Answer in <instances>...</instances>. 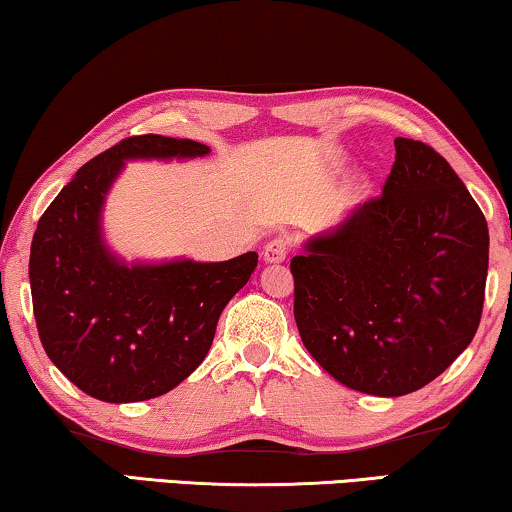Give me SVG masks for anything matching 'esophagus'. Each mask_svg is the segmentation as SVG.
I'll return each instance as SVG.
<instances>
[{
	"label": "esophagus",
	"instance_id": "1",
	"mask_svg": "<svg viewBox=\"0 0 512 512\" xmlns=\"http://www.w3.org/2000/svg\"><path fill=\"white\" fill-rule=\"evenodd\" d=\"M287 253H289L287 241L282 239V236H276V239H271L269 243H266L262 250V257L266 264H280V262H285Z\"/></svg>",
	"mask_w": 512,
	"mask_h": 512
}]
</instances>
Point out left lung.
<instances>
[{"label": "left lung", "mask_w": 512, "mask_h": 512, "mask_svg": "<svg viewBox=\"0 0 512 512\" xmlns=\"http://www.w3.org/2000/svg\"><path fill=\"white\" fill-rule=\"evenodd\" d=\"M487 259L485 216L448 160L395 137L381 195L292 257L303 345L347 388L414 393L474 340Z\"/></svg>", "instance_id": "8db88e82"}]
</instances>
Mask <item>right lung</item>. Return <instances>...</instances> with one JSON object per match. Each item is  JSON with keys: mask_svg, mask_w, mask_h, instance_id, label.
Masks as SVG:
<instances>
[{"mask_svg": "<svg viewBox=\"0 0 512 512\" xmlns=\"http://www.w3.org/2000/svg\"><path fill=\"white\" fill-rule=\"evenodd\" d=\"M207 144L137 135L82 165L38 220L29 255L38 338L80 391L140 402L179 386L209 354L220 312L257 253L227 262H126L103 234L110 188L128 160H190Z\"/></svg>", "mask_w": 512, "mask_h": 512, "instance_id": "right-lung-1", "label": "right lung"}]
</instances>
